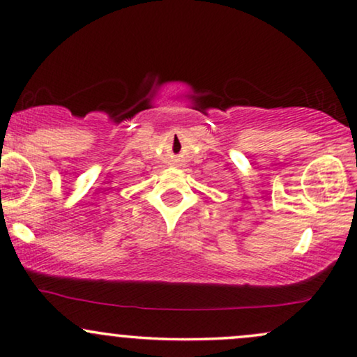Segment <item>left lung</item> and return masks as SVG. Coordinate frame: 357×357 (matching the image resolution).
I'll return each instance as SVG.
<instances>
[{
  "mask_svg": "<svg viewBox=\"0 0 357 357\" xmlns=\"http://www.w3.org/2000/svg\"><path fill=\"white\" fill-rule=\"evenodd\" d=\"M356 193H357V192H356Z\"/></svg>",
  "mask_w": 357,
  "mask_h": 357,
  "instance_id": "8db88e82",
  "label": "left lung"
}]
</instances>
